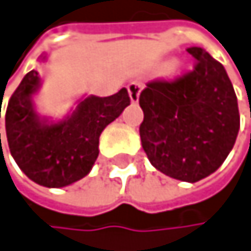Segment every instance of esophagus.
<instances>
[{
	"label": "esophagus",
	"mask_w": 251,
	"mask_h": 251,
	"mask_svg": "<svg viewBox=\"0 0 251 251\" xmlns=\"http://www.w3.org/2000/svg\"><path fill=\"white\" fill-rule=\"evenodd\" d=\"M141 90H143V84H141V82H138V81H132V82H129V84H128L129 98H131V100H132L134 103H135V102H138V98H140Z\"/></svg>",
	"instance_id": "obj_1"
}]
</instances>
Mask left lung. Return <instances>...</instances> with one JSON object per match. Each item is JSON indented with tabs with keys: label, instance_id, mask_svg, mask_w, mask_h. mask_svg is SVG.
<instances>
[{
	"label": "left lung",
	"instance_id": "1",
	"mask_svg": "<svg viewBox=\"0 0 251 251\" xmlns=\"http://www.w3.org/2000/svg\"><path fill=\"white\" fill-rule=\"evenodd\" d=\"M193 69L173 79L149 81L138 102L143 149L170 177L197 182L214 173L232 151L239 111L223 64L193 46Z\"/></svg>",
	"mask_w": 251,
	"mask_h": 251
}]
</instances>
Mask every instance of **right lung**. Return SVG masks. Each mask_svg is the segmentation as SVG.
<instances>
[{
	"label": "right lung",
	"instance_id": "add662e5",
	"mask_svg": "<svg viewBox=\"0 0 251 251\" xmlns=\"http://www.w3.org/2000/svg\"><path fill=\"white\" fill-rule=\"evenodd\" d=\"M37 87L39 74L28 72L8 100L5 132L10 153L36 184L48 188L71 185L92 170L100 132L131 103L128 90L85 98L69 119L50 125L40 122L33 108L31 96Z\"/></svg>",
	"mask_w": 251,
	"mask_h": 251
}]
</instances>
